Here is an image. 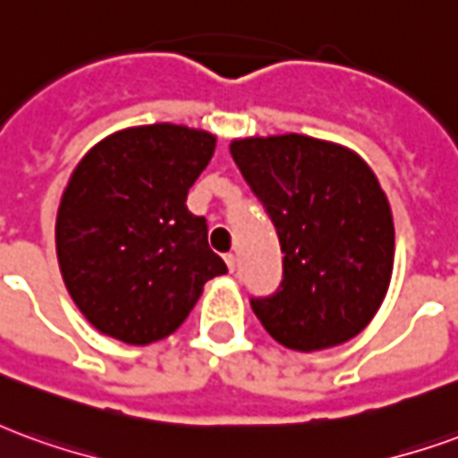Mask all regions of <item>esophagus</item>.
Listing matches in <instances>:
<instances>
[{
    "label": "esophagus",
    "instance_id": "34e87169",
    "mask_svg": "<svg viewBox=\"0 0 458 458\" xmlns=\"http://www.w3.org/2000/svg\"><path fill=\"white\" fill-rule=\"evenodd\" d=\"M225 265H228L230 272H235V255H233V252H228V255H225Z\"/></svg>",
    "mask_w": 458,
    "mask_h": 458
}]
</instances>
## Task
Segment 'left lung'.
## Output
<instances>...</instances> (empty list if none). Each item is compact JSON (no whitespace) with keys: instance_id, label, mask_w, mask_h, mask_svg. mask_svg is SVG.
<instances>
[{"instance_id":"8db88e82","label":"left lung","mask_w":458,"mask_h":458,"mask_svg":"<svg viewBox=\"0 0 458 458\" xmlns=\"http://www.w3.org/2000/svg\"><path fill=\"white\" fill-rule=\"evenodd\" d=\"M230 154L275 223L284 277L250 299L269 336L311 353L358 336L383 304L393 210L355 151L304 134L233 140Z\"/></svg>"}]
</instances>
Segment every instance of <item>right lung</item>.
<instances>
[{"mask_svg":"<svg viewBox=\"0 0 458 458\" xmlns=\"http://www.w3.org/2000/svg\"><path fill=\"white\" fill-rule=\"evenodd\" d=\"M216 151L210 131L144 124L98 141L71 174L55 216L65 289L100 334L131 345L186 321L225 262L208 248L189 189Z\"/></svg>","mask_w":458,"mask_h":458,"instance_id":"1","label":"right lung"}]
</instances>
